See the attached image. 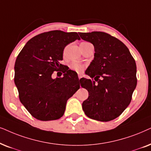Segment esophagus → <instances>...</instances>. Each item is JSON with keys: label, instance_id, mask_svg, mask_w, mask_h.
I'll list each match as a JSON object with an SVG mask.
<instances>
[{"label": "esophagus", "instance_id": "34e87169", "mask_svg": "<svg viewBox=\"0 0 151 151\" xmlns=\"http://www.w3.org/2000/svg\"><path fill=\"white\" fill-rule=\"evenodd\" d=\"M78 77H79V79H81V78L82 77L81 74H78Z\"/></svg>", "mask_w": 151, "mask_h": 151}]
</instances>
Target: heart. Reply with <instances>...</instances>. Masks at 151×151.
<instances>
[{
    "mask_svg": "<svg viewBox=\"0 0 151 151\" xmlns=\"http://www.w3.org/2000/svg\"><path fill=\"white\" fill-rule=\"evenodd\" d=\"M70 68L74 71L77 72H83L84 69L86 68V65L84 64L79 63V62H77V61H74L70 64Z\"/></svg>",
    "mask_w": 151,
    "mask_h": 151,
    "instance_id": "heart-1",
    "label": "heart"
}]
</instances>
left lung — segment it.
<instances>
[{
	"label": "left lung",
	"mask_w": 151,
	"mask_h": 151,
	"mask_svg": "<svg viewBox=\"0 0 151 151\" xmlns=\"http://www.w3.org/2000/svg\"><path fill=\"white\" fill-rule=\"evenodd\" d=\"M93 44L94 58L82 78L81 86L89 92L82 104L90 119L109 122L128 107L137 86L136 63L128 47L116 38L103 32L79 33Z\"/></svg>",
	"instance_id": "obj_1"
}]
</instances>
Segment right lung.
<instances>
[{
	"label": "right lung",
	"mask_w": 151,
	"mask_h": 151,
	"mask_svg": "<svg viewBox=\"0 0 151 151\" xmlns=\"http://www.w3.org/2000/svg\"><path fill=\"white\" fill-rule=\"evenodd\" d=\"M77 39H80L77 32H43L30 39L18 55L14 83L20 101L36 119L61 118L68 99L79 89V84L71 81L69 70L63 72V77L52 78L53 72L62 67L59 61L63 60L64 48Z\"/></svg>",
	"instance_id": "add662e5"
}]
</instances>
